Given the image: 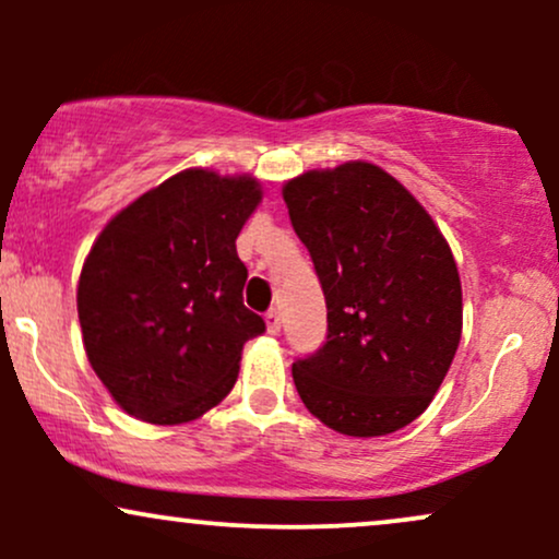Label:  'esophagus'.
I'll list each match as a JSON object with an SVG mask.
<instances>
[{"label":"esophagus","instance_id":"obj_1","mask_svg":"<svg viewBox=\"0 0 559 559\" xmlns=\"http://www.w3.org/2000/svg\"><path fill=\"white\" fill-rule=\"evenodd\" d=\"M265 323H267V331L271 333H278L281 331V312L271 307V310L265 312Z\"/></svg>","mask_w":559,"mask_h":559}]
</instances>
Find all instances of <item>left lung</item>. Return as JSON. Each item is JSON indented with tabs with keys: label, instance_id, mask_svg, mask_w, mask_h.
I'll return each mask as SVG.
<instances>
[{
	"label": "left lung",
	"instance_id": "1",
	"mask_svg": "<svg viewBox=\"0 0 559 559\" xmlns=\"http://www.w3.org/2000/svg\"><path fill=\"white\" fill-rule=\"evenodd\" d=\"M284 199L329 307L323 346L292 365L301 402L338 433L400 431L431 404L463 333L452 249L370 163L305 173Z\"/></svg>",
	"mask_w": 559,
	"mask_h": 559
}]
</instances>
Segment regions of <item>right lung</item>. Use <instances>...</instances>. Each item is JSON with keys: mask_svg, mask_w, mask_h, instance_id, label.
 <instances>
[{"mask_svg": "<svg viewBox=\"0 0 559 559\" xmlns=\"http://www.w3.org/2000/svg\"><path fill=\"white\" fill-rule=\"evenodd\" d=\"M249 176L183 170L115 215L83 262L79 320L112 400L157 426L194 420L234 389L265 333L243 307L236 236L260 204Z\"/></svg>", "mask_w": 559, "mask_h": 559, "instance_id": "obj_1", "label": "right lung"}]
</instances>
